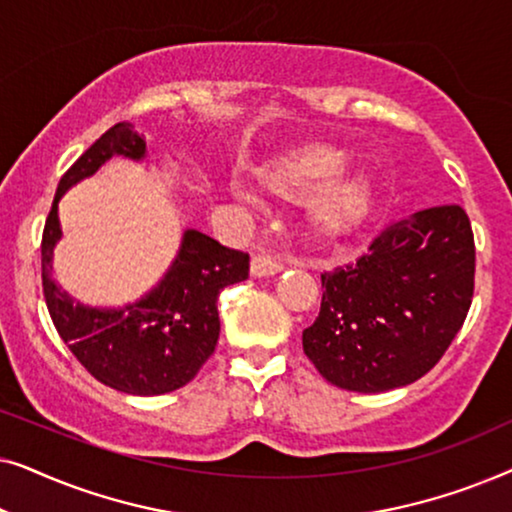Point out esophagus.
Returning a JSON list of instances; mask_svg holds the SVG:
<instances>
[{
    "mask_svg": "<svg viewBox=\"0 0 512 512\" xmlns=\"http://www.w3.org/2000/svg\"><path fill=\"white\" fill-rule=\"evenodd\" d=\"M282 268H284V265L270 254H256L254 258H251V275H254V277L277 275V272Z\"/></svg>",
    "mask_w": 512,
    "mask_h": 512,
    "instance_id": "obj_1",
    "label": "esophagus"
}]
</instances>
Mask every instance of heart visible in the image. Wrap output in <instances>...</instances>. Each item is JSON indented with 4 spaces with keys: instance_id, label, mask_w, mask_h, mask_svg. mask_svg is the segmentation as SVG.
I'll return each mask as SVG.
<instances>
[{
    "instance_id": "obj_1",
    "label": "heart",
    "mask_w": 512,
    "mask_h": 512,
    "mask_svg": "<svg viewBox=\"0 0 512 512\" xmlns=\"http://www.w3.org/2000/svg\"><path fill=\"white\" fill-rule=\"evenodd\" d=\"M345 153L328 144H303L279 153L254 170V181L277 200L307 195V221L321 237L345 235L366 212L370 181L361 172H347ZM242 198V193H237Z\"/></svg>"
}]
</instances>
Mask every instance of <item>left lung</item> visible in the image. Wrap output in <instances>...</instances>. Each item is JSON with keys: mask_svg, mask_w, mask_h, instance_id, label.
Returning a JSON list of instances; mask_svg holds the SVG:
<instances>
[{"mask_svg": "<svg viewBox=\"0 0 512 512\" xmlns=\"http://www.w3.org/2000/svg\"><path fill=\"white\" fill-rule=\"evenodd\" d=\"M475 242L459 205L391 221L354 263L321 272L303 352L335 387L377 394L419 380L464 326Z\"/></svg>", "mask_w": 512, "mask_h": 512, "instance_id": "8db88e82", "label": "left lung"}]
</instances>
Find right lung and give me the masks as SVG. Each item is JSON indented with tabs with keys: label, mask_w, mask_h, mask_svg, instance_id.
Wrapping results in <instances>:
<instances>
[{
	"label": "right lung",
	"mask_w": 512,
	"mask_h": 512,
	"mask_svg": "<svg viewBox=\"0 0 512 512\" xmlns=\"http://www.w3.org/2000/svg\"><path fill=\"white\" fill-rule=\"evenodd\" d=\"M144 153V137L135 125L121 121L62 174L41 237V284L60 338L95 380L123 394L158 396L191 382L214 354L221 331L216 300L226 286L249 277V254L223 247L198 230H186L163 282L125 310L83 307L51 277L62 193L95 174L111 156L139 160Z\"/></svg>",
	"instance_id": "1"
}]
</instances>
